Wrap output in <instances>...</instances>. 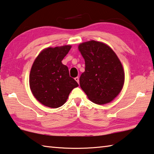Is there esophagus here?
<instances>
[{"mask_svg": "<svg viewBox=\"0 0 154 154\" xmlns=\"http://www.w3.org/2000/svg\"><path fill=\"white\" fill-rule=\"evenodd\" d=\"M75 80L76 81V82L79 83V77H75Z\"/></svg>", "mask_w": 154, "mask_h": 154, "instance_id": "esophagus-1", "label": "esophagus"}]
</instances>
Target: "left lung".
Instances as JSON below:
<instances>
[{
  "instance_id": "left-lung-1",
  "label": "left lung",
  "mask_w": 154,
  "mask_h": 154,
  "mask_svg": "<svg viewBox=\"0 0 154 154\" xmlns=\"http://www.w3.org/2000/svg\"><path fill=\"white\" fill-rule=\"evenodd\" d=\"M79 50L85 60V71L80 86L94 103H110L124 83V71L118 57L110 47L96 41L81 43Z\"/></svg>"
}]
</instances>
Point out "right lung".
Listing matches in <instances>:
<instances>
[{
	"label": "right lung",
	"instance_id": "add662e5",
	"mask_svg": "<svg viewBox=\"0 0 154 154\" xmlns=\"http://www.w3.org/2000/svg\"><path fill=\"white\" fill-rule=\"evenodd\" d=\"M71 45L48 48L36 57L31 68L30 88L36 100L46 106L58 108L66 103L70 92L79 86L62 63Z\"/></svg>",
	"mask_w": 154,
	"mask_h": 154
}]
</instances>
